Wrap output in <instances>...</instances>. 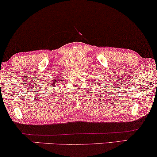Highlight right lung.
<instances>
[{"label": "right lung", "mask_w": 157, "mask_h": 157, "mask_svg": "<svg viewBox=\"0 0 157 157\" xmlns=\"http://www.w3.org/2000/svg\"><path fill=\"white\" fill-rule=\"evenodd\" d=\"M52 85H50L49 86H55V84H58V83L59 82V79H58V78H55L54 79L53 81H52Z\"/></svg>", "instance_id": "obj_1"}]
</instances>
